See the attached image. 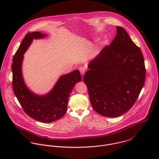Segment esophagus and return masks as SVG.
Wrapping results in <instances>:
<instances>
[{
	"mask_svg": "<svg viewBox=\"0 0 159 159\" xmlns=\"http://www.w3.org/2000/svg\"><path fill=\"white\" fill-rule=\"evenodd\" d=\"M79 70H80V73L82 75H84L86 71V68L84 67H81Z\"/></svg>",
	"mask_w": 159,
	"mask_h": 159,
	"instance_id": "obj_1",
	"label": "esophagus"
}]
</instances>
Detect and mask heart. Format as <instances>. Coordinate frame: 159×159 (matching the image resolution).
<instances>
[{"instance_id":"heart-1","label":"heart","mask_w":159,"mask_h":159,"mask_svg":"<svg viewBox=\"0 0 159 159\" xmlns=\"http://www.w3.org/2000/svg\"><path fill=\"white\" fill-rule=\"evenodd\" d=\"M107 40H105V41L104 42V43H107Z\"/></svg>"}]
</instances>
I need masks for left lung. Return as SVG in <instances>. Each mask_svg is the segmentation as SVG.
<instances>
[{
    "instance_id": "left-lung-1",
    "label": "left lung",
    "mask_w": 159,
    "mask_h": 159,
    "mask_svg": "<svg viewBox=\"0 0 159 159\" xmlns=\"http://www.w3.org/2000/svg\"><path fill=\"white\" fill-rule=\"evenodd\" d=\"M116 29L113 42L89 64L83 78L93 110L111 117L120 116L133 107L146 78L140 48L123 27Z\"/></svg>"
}]
</instances>
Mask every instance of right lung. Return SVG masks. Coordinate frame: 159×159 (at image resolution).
Segmentation results:
<instances>
[{"mask_svg":"<svg viewBox=\"0 0 159 159\" xmlns=\"http://www.w3.org/2000/svg\"><path fill=\"white\" fill-rule=\"evenodd\" d=\"M46 35L40 32L27 34L13 56L11 70L13 92L24 112L37 121L49 123L64 116L70 93L75 84L81 81V76L80 71L76 70L61 76L52 91L45 95H36L26 87L21 70L23 54L34 39H42Z\"/></svg>","mask_w":159,"mask_h":159,"instance_id":"obj_1","label":"right lung"}]
</instances>
